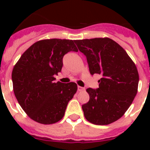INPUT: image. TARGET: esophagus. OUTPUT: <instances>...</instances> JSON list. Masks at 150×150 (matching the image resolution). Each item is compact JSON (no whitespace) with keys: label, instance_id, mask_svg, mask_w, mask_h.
Instances as JSON below:
<instances>
[{"label":"esophagus","instance_id":"34e87169","mask_svg":"<svg viewBox=\"0 0 150 150\" xmlns=\"http://www.w3.org/2000/svg\"><path fill=\"white\" fill-rule=\"evenodd\" d=\"M77 88H78V91H83V90H84V88H83V87H81V86H78Z\"/></svg>","mask_w":150,"mask_h":150}]
</instances>
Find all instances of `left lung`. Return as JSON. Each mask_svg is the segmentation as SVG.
<instances>
[{
  "mask_svg": "<svg viewBox=\"0 0 150 150\" xmlns=\"http://www.w3.org/2000/svg\"><path fill=\"white\" fill-rule=\"evenodd\" d=\"M90 74H100L99 88H88L89 100L82 106L85 118L98 125H109L125 114L137 95L138 71L125 50L108 38L77 40Z\"/></svg>",
  "mask_w": 150,
  "mask_h": 150,
  "instance_id": "left-lung-1",
  "label": "left lung"
}]
</instances>
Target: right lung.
Here are the masks:
<instances>
[{"mask_svg":"<svg viewBox=\"0 0 150 150\" xmlns=\"http://www.w3.org/2000/svg\"><path fill=\"white\" fill-rule=\"evenodd\" d=\"M71 51H78L72 40H42L31 45L13 67L15 96L34 121L44 125L60 121L76 92L75 83L54 82L62 71L64 55Z\"/></svg>","mask_w":150,"mask_h":150,"instance_id":"obj_1","label":"right lung"}]
</instances>
